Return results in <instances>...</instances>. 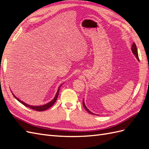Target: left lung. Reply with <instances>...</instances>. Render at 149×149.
I'll use <instances>...</instances> for the list:
<instances>
[{
    "instance_id": "left-lung-1",
    "label": "left lung",
    "mask_w": 149,
    "mask_h": 149,
    "mask_svg": "<svg viewBox=\"0 0 149 149\" xmlns=\"http://www.w3.org/2000/svg\"><path fill=\"white\" fill-rule=\"evenodd\" d=\"M131 49H132V53H134V55L136 56V58H137V59L138 60H139V56H138V52H137V47H136V45L135 44V43H133V44H132V48H131ZM83 106H84V107L85 108V109L86 110L89 114H93V112H91V111H90L88 108L86 107V106H85V104H84V101H83Z\"/></svg>"
}]
</instances>
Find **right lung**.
Segmentation results:
<instances>
[{"label": "right lung", "instance_id": "1", "mask_svg": "<svg viewBox=\"0 0 149 149\" xmlns=\"http://www.w3.org/2000/svg\"><path fill=\"white\" fill-rule=\"evenodd\" d=\"M61 86L59 87V89H58V91H57V93H56V96H55V98H54L52 101H50L49 102L47 103V104H45V105H43V106H30V105H29V104H25V102H22V101H20V100H19V99H18L17 97H16L14 95H13V96H14V97L17 99V100L18 101H19L20 102H21V103L22 104H24V106H26V107H28L30 108V109H33V110H35V111H45V110L49 109V107H52V106L54 104H55V102H56V100H57V97H58V93H59V91H60V88L61 87Z\"/></svg>", "mask_w": 149, "mask_h": 149}]
</instances>
